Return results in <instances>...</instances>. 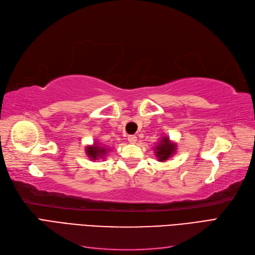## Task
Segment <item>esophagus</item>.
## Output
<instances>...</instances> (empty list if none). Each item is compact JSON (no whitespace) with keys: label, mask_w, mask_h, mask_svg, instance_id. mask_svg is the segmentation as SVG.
Returning a JSON list of instances; mask_svg holds the SVG:
<instances>
[{"label":"esophagus","mask_w":255,"mask_h":255,"mask_svg":"<svg viewBox=\"0 0 255 255\" xmlns=\"http://www.w3.org/2000/svg\"><path fill=\"white\" fill-rule=\"evenodd\" d=\"M128 139L129 143H136L137 142V137L135 135H129L128 137Z\"/></svg>","instance_id":"obj_1"}]
</instances>
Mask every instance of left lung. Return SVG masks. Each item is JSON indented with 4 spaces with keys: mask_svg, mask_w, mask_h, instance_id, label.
Here are the masks:
<instances>
[{
    "mask_svg": "<svg viewBox=\"0 0 255 255\" xmlns=\"http://www.w3.org/2000/svg\"><path fill=\"white\" fill-rule=\"evenodd\" d=\"M176 151V144L171 142L168 136L161 137L158 144L155 146V156L159 161H166Z\"/></svg>",
    "mask_w": 255,
    "mask_h": 255,
    "instance_id": "obj_1",
    "label": "left lung"
}]
</instances>
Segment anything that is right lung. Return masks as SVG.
I'll use <instances>...</instances> for the list:
<instances>
[{
    "label": "right lung",
    "mask_w": 255,
    "mask_h": 255,
    "mask_svg": "<svg viewBox=\"0 0 255 255\" xmlns=\"http://www.w3.org/2000/svg\"><path fill=\"white\" fill-rule=\"evenodd\" d=\"M86 154L88 155V157L92 160H97L100 158H103L106 156L107 152H109V149L106 148L104 145H101L99 143H94L92 145H88L86 146Z\"/></svg>",
    "instance_id": "1"
}]
</instances>
